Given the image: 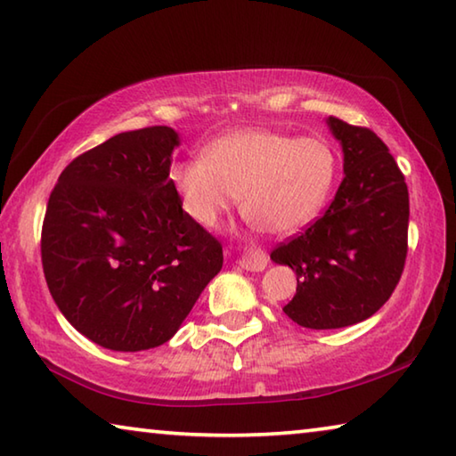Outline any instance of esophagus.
I'll list each match as a JSON object with an SVG mask.
<instances>
[{"instance_id":"esophagus-1","label":"esophagus","mask_w":456,"mask_h":456,"mask_svg":"<svg viewBox=\"0 0 456 456\" xmlns=\"http://www.w3.org/2000/svg\"><path fill=\"white\" fill-rule=\"evenodd\" d=\"M269 264V256L265 249H261V247H251V249H247L241 259H239V265L247 272H264Z\"/></svg>"}]
</instances>
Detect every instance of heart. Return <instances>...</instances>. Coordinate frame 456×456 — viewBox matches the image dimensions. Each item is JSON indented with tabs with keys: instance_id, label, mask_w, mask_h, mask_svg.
Segmentation results:
<instances>
[{
	"instance_id": "b5f03b06",
	"label": "heart",
	"mask_w": 456,
	"mask_h": 456,
	"mask_svg": "<svg viewBox=\"0 0 456 456\" xmlns=\"http://www.w3.org/2000/svg\"><path fill=\"white\" fill-rule=\"evenodd\" d=\"M336 179V157L322 138L264 128L235 130L203 159L173 167L171 181L189 217L217 227L241 197L245 217L272 233H293L315 219Z\"/></svg>"
}]
</instances>
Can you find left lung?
<instances>
[{
	"mask_svg": "<svg viewBox=\"0 0 456 456\" xmlns=\"http://www.w3.org/2000/svg\"><path fill=\"white\" fill-rule=\"evenodd\" d=\"M342 142L344 179L322 217L272 251L297 289L283 307L304 328L336 330L388 302L408 253V187L388 146L366 126L330 117Z\"/></svg>",
	"mask_w": 456,
	"mask_h": 456,
	"instance_id": "8db88e82",
	"label": "left lung"
}]
</instances>
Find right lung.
I'll return each instance as SVG.
<instances>
[{
	"label": "right lung",
	"mask_w": 456,
	"mask_h": 456,
	"mask_svg": "<svg viewBox=\"0 0 456 456\" xmlns=\"http://www.w3.org/2000/svg\"><path fill=\"white\" fill-rule=\"evenodd\" d=\"M179 134L120 133L58 176L42 225V267L72 326L108 350L165 344L223 267V247L183 211L171 181Z\"/></svg>",
	"instance_id": "add662e5"
}]
</instances>
